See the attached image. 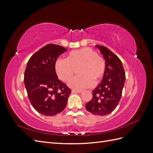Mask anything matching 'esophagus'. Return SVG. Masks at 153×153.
<instances>
[{"label":"esophagus","mask_w":153,"mask_h":153,"mask_svg":"<svg viewBox=\"0 0 153 153\" xmlns=\"http://www.w3.org/2000/svg\"><path fill=\"white\" fill-rule=\"evenodd\" d=\"M82 92V90H76V89L72 90V92H76V93H81Z\"/></svg>","instance_id":"1"}]
</instances>
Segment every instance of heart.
Masks as SVG:
<instances>
[{
	"instance_id": "b5f03b06",
	"label": "heart",
	"mask_w": 153,
	"mask_h": 153,
	"mask_svg": "<svg viewBox=\"0 0 153 153\" xmlns=\"http://www.w3.org/2000/svg\"><path fill=\"white\" fill-rule=\"evenodd\" d=\"M55 71L63 82H68L73 78L76 69L80 75L75 77L69 85L75 89L91 87L101 81L105 75L106 65L104 59L94 50L83 48L69 52L66 59H58L55 62Z\"/></svg>"
}]
</instances>
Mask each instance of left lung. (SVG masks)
<instances>
[{
    "instance_id": "8db88e82",
    "label": "left lung",
    "mask_w": 153,
    "mask_h": 153,
    "mask_svg": "<svg viewBox=\"0 0 153 153\" xmlns=\"http://www.w3.org/2000/svg\"><path fill=\"white\" fill-rule=\"evenodd\" d=\"M105 60L106 71L100 84L92 91V98L85 105L94 115H105L117 107L122 96L125 72L121 60L103 46L96 45Z\"/></svg>"
}]
</instances>
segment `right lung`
<instances>
[{"label": "right lung", "mask_w": 153, "mask_h": 153, "mask_svg": "<svg viewBox=\"0 0 153 153\" xmlns=\"http://www.w3.org/2000/svg\"><path fill=\"white\" fill-rule=\"evenodd\" d=\"M67 50L48 44L32 55L27 62L24 84L30 102L37 112L53 116L65 108L71 89L58 79L55 62Z\"/></svg>", "instance_id": "1"}]
</instances>
